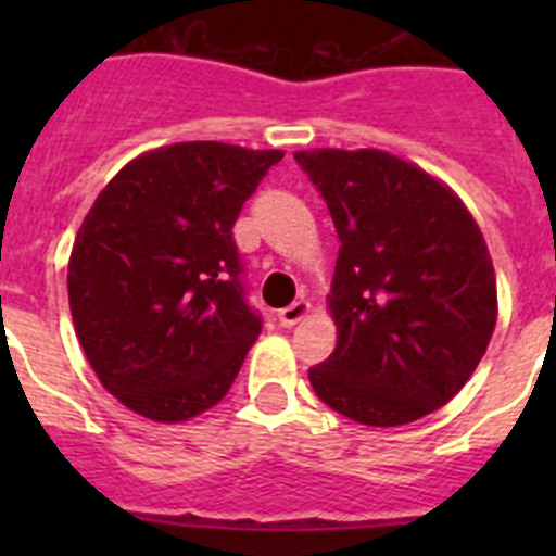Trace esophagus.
Returning a JSON list of instances; mask_svg holds the SVG:
<instances>
[{"label": "esophagus", "instance_id": "1", "mask_svg": "<svg viewBox=\"0 0 556 556\" xmlns=\"http://www.w3.org/2000/svg\"><path fill=\"white\" fill-rule=\"evenodd\" d=\"M308 312H312V303L303 301V298H301V301L289 303L287 308H281V312H278V323H281L283 328L298 326V323H301Z\"/></svg>", "mask_w": 556, "mask_h": 556}]
</instances>
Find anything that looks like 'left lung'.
<instances>
[{
  "label": "left lung",
  "mask_w": 556,
  "mask_h": 556,
  "mask_svg": "<svg viewBox=\"0 0 556 556\" xmlns=\"http://www.w3.org/2000/svg\"><path fill=\"white\" fill-rule=\"evenodd\" d=\"M339 236L337 348L314 392L365 426L440 409L473 376L498 314L488 244L454 191L381 150L294 152Z\"/></svg>",
  "instance_id": "1"
}]
</instances>
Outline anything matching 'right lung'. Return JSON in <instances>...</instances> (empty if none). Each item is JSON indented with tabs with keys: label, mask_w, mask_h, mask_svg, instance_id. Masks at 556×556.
Returning a JSON list of instances; mask_svg holds the SVG:
<instances>
[{
	"label": "right lung",
	"mask_w": 556,
	"mask_h": 556,
	"mask_svg": "<svg viewBox=\"0 0 556 556\" xmlns=\"http://www.w3.org/2000/svg\"><path fill=\"white\" fill-rule=\"evenodd\" d=\"M281 150L184 141L113 175L77 230L68 306L88 365L136 415L180 424L225 397L262 317L233 223Z\"/></svg>",
	"instance_id": "add662e5"
}]
</instances>
